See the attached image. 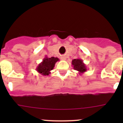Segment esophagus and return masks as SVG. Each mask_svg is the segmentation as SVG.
I'll use <instances>...</instances> for the list:
<instances>
[{
  "mask_svg": "<svg viewBox=\"0 0 123 123\" xmlns=\"http://www.w3.org/2000/svg\"><path fill=\"white\" fill-rule=\"evenodd\" d=\"M62 60H66V57H65V56H62Z\"/></svg>",
  "mask_w": 123,
  "mask_h": 123,
  "instance_id": "obj_1",
  "label": "esophagus"
}]
</instances>
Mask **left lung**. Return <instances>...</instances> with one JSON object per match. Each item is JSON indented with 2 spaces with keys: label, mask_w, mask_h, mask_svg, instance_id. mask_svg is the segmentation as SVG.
Listing matches in <instances>:
<instances>
[{
  "label": "left lung",
  "mask_w": 123,
  "mask_h": 123,
  "mask_svg": "<svg viewBox=\"0 0 123 123\" xmlns=\"http://www.w3.org/2000/svg\"><path fill=\"white\" fill-rule=\"evenodd\" d=\"M74 69L78 71L79 74H83L84 73L87 71V67L86 65L84 63L82 60L80 58L74 59L71 62Z\"/></svg>",
  "instance_id": "8db88e82"
}]
</instances>
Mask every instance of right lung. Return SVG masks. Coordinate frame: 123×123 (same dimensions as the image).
I'll return each mask as SVG.
<instances>
[{
    "instance_id": "add662e5",
    "label": "right lung",
    "mask_w": 123,
    "mask_h": 123,
    "mask_svg": "<svg viewBox=\"0 0 123 123\" xmlns=\"http://www.w3.org/2000/svg\"><path fill=\"white\" fill-rule=\"evenodd\" d=\"M59 60V58L56 57L52 56L51 58H48L45 56L42 62L37 67L36 71L43 76H49L51 73L50 71L55 67V63Z\"/></svg>"
}]
</instances>
